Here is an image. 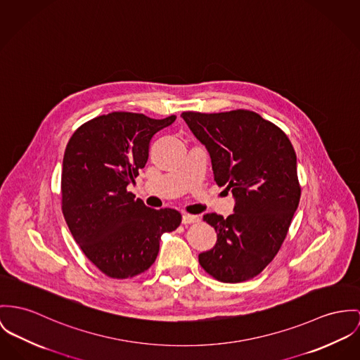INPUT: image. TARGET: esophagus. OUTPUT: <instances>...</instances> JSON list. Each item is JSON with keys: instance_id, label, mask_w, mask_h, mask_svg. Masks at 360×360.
Here are the masks:
<instances>
[{"instance_id": "obj_1", "label": "esophagus", "mask_w": 360, "mask_h": 360, "mask_svg": "<svg viewBox=\"0 0 360 360\" xmlns=\"http://www.w3.org/2000/svg\"><path fill=\"white\" fill-rule=\"evenodd\" d=\"M200 221V218L197 215H191V214H184L182 215V223L184 224H191V223H197Z\"/></svg>"}]
</instances>
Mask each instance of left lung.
Instances as JSON below:
<instances>
[{
  "label": "left lung",
  "mask_w": 360,
  "mask_h": 360,
  "mask_svg": "<svg viewBox=\"0 0 360 360\" xmlns=\"http://www.w3.org/2000/svg\"><path fill=\"white\" fill-rule=\"evenodd\" d=\"M205 145L214 179L236 200L226 219L207 214L218 240L198 255L201 267L221 282H243L260 274L281 248L302 188L296 152L274 123L247 110L181 115Z\"/></svg>",
  "instance_id": "8db88e82"
}]
</instances>
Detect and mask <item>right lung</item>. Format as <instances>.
<instances>
[{
	"label": "right lung",
	"instance_id": "1",
	"mask_svg": "<svg viewBox=\"0 0 360 360\" xmlns=\"http://www.w3.org/2000/svg\"><path fill=\"white\" fill-rule=\"evenodd\" d=\"M176 119L111 112L72 134L61 169V210L86 257L105 276L126 279L156 260L160 237L182 221L176 210H153L134 200V184L149 156L152 137Z\"/></svg>",
	"mask_w": 360,
	"mask_h": 360
}]
</instances>
